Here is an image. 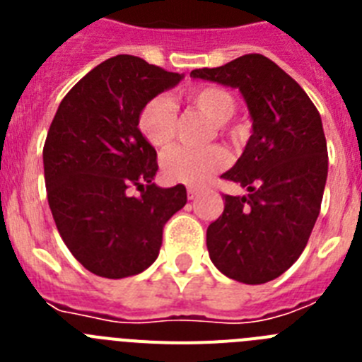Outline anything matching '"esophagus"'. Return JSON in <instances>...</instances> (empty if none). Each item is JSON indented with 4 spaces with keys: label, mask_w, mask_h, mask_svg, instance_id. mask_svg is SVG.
<instances>
[{
    "label": "esophagus",
    "mask_w": 362,
    "mask_h": 362,
    "mask_svg": "<svg viewBox=\"0 0 362 362\" xmlns=\"http://www.w3.org/2000/svg\"><path fill=\"white\" fill-rule=\"evenodd\" d=\"M187 194H188V199H196V197L201 194V190H199V188H196V187H188Z\"/></svg>",
    "instance_id": "1"
}]
</instances>
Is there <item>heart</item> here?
I'll list each match as a JSON object with an SVG mask.
<instances>
[{"instance_id":"obj_1","label":"heart","mask_w":362,"mask_h":362,"mask_svg":"<svg viewBox=\"0 0 362 362\" xmlns=\"http://www.w3.org/2000/svg\"><path fill=\"white\" fill-rule=\"evenodd\" d=\"M187 101L212 123L225 124L235 112V101L232 94L216 85L194 86L187 92ZM175 107L168 98H153L143 107L137 117L139 132L153 148H165L175 136ZM228 165V156L219 146L204 150L175 146L168 150L161 159L163 175L168 181L185 185H201L212 177L216 172Z\"/></svg>"}]
</instances>
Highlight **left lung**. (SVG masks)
Returning <instances> with one entry per match:
<instances>
[{"label": "left lung", "mask_w": 362, "mask_h": 362, "mask_svg": "<svg viewBox=\"0 0 362 362\" xmlns=\"http://www.w3.org/2000/svg\"><path fill=\"white\" fill-rule=\"evenodd\" d=\"M190 78L238 88L252 119L241 158L221 175L246 194L223 197L225 210L206 230L210 259L230 279L268 283L299 259L321 210L328 175L321 116L299 83L261 54Z\"/></svg>", "instance_id": "1"}]
</instances>
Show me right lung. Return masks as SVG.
Segmentation results:
<instances>
[{
  "label": "right lung",
  "instance_id": "1",
  "mask_svg": "<svg viewBox=\"0 0 362 362\" xmlns=\"http://www.w3.org/2000/svg\"><path fill=\"white\" fill-rule=\"evenodd\" d=\"M183 79L129 54L79 79L59 103L43 146L45 187L66 248L107 279L136 276L158 259L163 226L187 188L153 183L158 153L137 129L150 99ZM136 187L139 197H130Z\"/></svg>",
  "mask_w": 362,
  "mask_h": 362
}]
</instances>
